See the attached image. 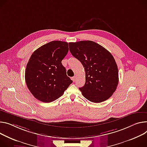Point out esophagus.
Instances as JSON below:
<instances>
[{
    "label": "esophagus",
    "instance_id": "obj_1",
    "mask_svg": "<svg viewBox=\"0 0 147 147\" xmlns=\"http://www.w3.org/2000/svg\"><path fill=\"white\" fill-rule=\"evenodd\" d=\"M76 77L75 76H74V77H72V80H73V82L76 81Z\"/></svg>",
    "mask_w": 147,
    "mask_h": 147
}]
</instances>
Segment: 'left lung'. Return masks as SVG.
Instances as JSON below:
<instances>
[{"instance_id": "left-lung-1", "label": "left lung", "mask_w": 147, "mask_h": 147, "mask_svg": "<svg viewBox=\"0 0 147 147\" xmlns=\"http://www.w3.org/2000/svg\"><path fill=\"white\" fill-rule=\"evenodd\" d=\"M69 50L80 61L86 73V83L79 88L88 100L98 103L109 99L118 84L117 63L111 53L98 43L84 40L70 42Z\"/></svg>"}]
</instances>
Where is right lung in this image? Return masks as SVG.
<instances>
[{
  "label": "right lung",
  "instance_id": "right-lung-1",
  "mask_svg": "<svg viewBox=\"0 0 147 147\" xmlns=\"http://www.w3.org/2000/svg\"><path fill=\"white\" fill-rule=\"evenodd\" d=\"M68 51V43L56 40L33 53L26 65L25 80L36 99L44 102L55 101L73 83L61 63Z\"/></svg>",
  "mask_w": 147,
  "mask_h": 147
}]
</instances>
